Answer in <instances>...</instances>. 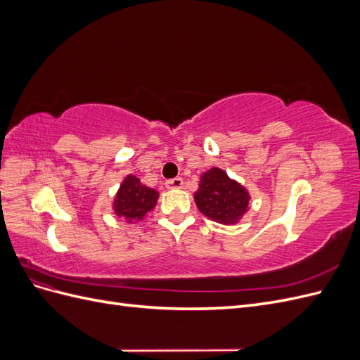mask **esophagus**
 <instances>
[{"instance_id": "obj_1", "label": "esophagus", "mask_w": 360, "mask_h": 360, "mask_svg": "<svg viewBox=\"0 0 360 360\" xmlns=\"http://www.w3.org/2000/svg\"><path fill=\"white\" fill-rule=\"evenodd\" d=\"M165 186H167L168 189H180V188L183 186V179H180V177L169 179V180H167Z\"/></svg>"}]
</instances>
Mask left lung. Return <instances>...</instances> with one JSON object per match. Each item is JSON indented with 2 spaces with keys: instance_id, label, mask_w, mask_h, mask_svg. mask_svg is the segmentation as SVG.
I'll return each mask as SVG.
<instances>
[{
  "instance_id": "left-lung-1",
  "label": "left lung",
  "mask_w": 360,
  "mask_h": 360,
  "mask_svg": "<svg viewBox=\"0 0 360 360\" xmlns=\"http://www.w3.org/2000/svg\"><path fill=\"white\" fill-rule=\"evenodd\" d=\"M201 213L221 224H234L246 213L249 195L219 168H212L201 176L200 189L195 192Z\"/></svg>"
}]
</instances>
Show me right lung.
<instances>
[{"instance_id": "obj_1", "label": "right lung", "mask_w": 360, "mask_h": 360, "mask_svg": "<svg viewBox=\"0 0 360 360\" xmlns=\"http://www.w3.org/2000/svg\"><path fill=\"white\" fill-rule=\"evenodd\" d=\"M158 192L141 184L135 176H127L114 201V210L129 222H138L153 209L158 201Z\"/></svg>"}]
</instances>
